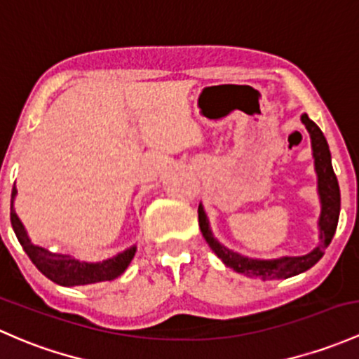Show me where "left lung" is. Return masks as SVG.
Listing matches in <instances>:
<instances>
[{
  "label": "left lung",
  "instance_id": "left-lung-1",
  "mask_svg": "<svg viewBox=\"0 0 359 359\" xmlns=\"http://www.w3.org/2000/svg\"><path fill=\"white\" fill-rule=\"evenodd\" d=\"M302 123L310 133L311 154H313L315 172H317V190L320 198V217H318V240L320 243L306 255L299 257H277V258H252L241 255L234 250L219 243L210 229L209 217H207L203 205H198V226L203 238L209 243L212 252L222 260L226 267L233 269L234 272L245 273L248 277H257L262 280L272 279H287V277L298 276L315 264L325 253V248L332 241L335 229L339 222V212H341V191L335 178L332 168V156H330L329 144L323 137L322 130L308 118V114H302Z\"/></svg>",
  "mask_w": 359,
  "mask_h": 359
}]
</instances>
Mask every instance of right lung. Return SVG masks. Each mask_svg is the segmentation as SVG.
<instances>
[{"instance_id": "1", "label": "right lung", "mask_w": 359, "mask_h": 359, "mask_svg": "<svg viewBox=\"0 0 359 359\" xmlns=\"http://www.w3.org/2000/svg\"><path fill=\"white\" fill-rule=\"evenodd\" d=\"M15 198H17V188L13 187V190H11L10 221L15 234H17V240L20 241L22 248L25 250V253L32 260V264L48 279H51L53 283L65 287H73L102 283V280H113L118 276H121L130 265V262L133 260L135 252H137V245L130 246V248L123 250L118 255L106 258V260L101 262H86L79 260V258H73L70 255H63V253L49 252L48 248L36 245L29 238L25 226L22 224L20 217L15 212Z\"/></svg>"}]
</instances>
